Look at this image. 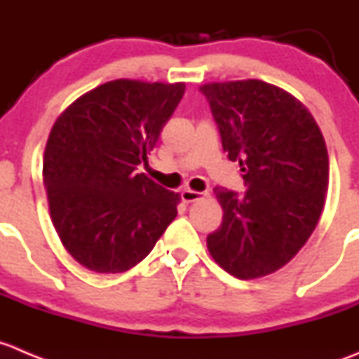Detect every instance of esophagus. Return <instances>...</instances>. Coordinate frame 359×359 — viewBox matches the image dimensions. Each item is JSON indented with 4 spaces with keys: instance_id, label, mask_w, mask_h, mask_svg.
<instances>
[{
    "instance_id": "esophagus-1",
    "label": "esophagus",
    "mask_w": 359,
    "mask_h": 359,
    "mask_svg": "<svg viewBox=\"0 0 359 359\" xmlns=\"http://www.w3.org/2000/svg\"><path fill=\"white\" fill-rule=\"evenodd\" d=\"M205 197V194H202V191H195V190H190V188H187V190L181 191V201L183 202H195L198 201V198Z\"/></svg>"
}]
</instances>
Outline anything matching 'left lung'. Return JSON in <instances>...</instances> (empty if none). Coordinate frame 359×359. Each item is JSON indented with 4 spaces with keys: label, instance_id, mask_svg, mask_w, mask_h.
<instances>
[{
    "label": "left lung",
    "instance_id": "1",
    "mask_svg": "<svg viewBox=\"0 0 359 359\" xmlns=\"http://www.w3.org/2000/svg\"><path fill=\"white\" fill-rule=\"evenodd\" d=\"M222 136L239 161L246 194L215 188L223 222L208 236L216 264L255 279L288 264L318 225L328 190V151L307 108L262 80L201 87Z\"/></svg>",
    "mask_w": 359,
    "mask_h": 359
}]
</instances>
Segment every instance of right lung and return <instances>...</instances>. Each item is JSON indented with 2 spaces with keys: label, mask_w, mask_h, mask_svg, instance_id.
I'll return each instance as SVG.
<instances>
[{
  "label": "right lung",
  "mask_w": 359,
  "mask_h": 359,
  "mask_svg": "<svg viewBox=\"0 0 359 359\" xmlns=\"http://www.w3.org/2000/svg\"><path fill=\"white\" fill-rule=\"evenodd\" d=\"M184 83L113 80L55 120L43 157L50 218L67 253L99 274L140 264L178 215L180 194L143 172Z\"/></svg>",
  "instance_id": "obj_1"
}]
</instances>
